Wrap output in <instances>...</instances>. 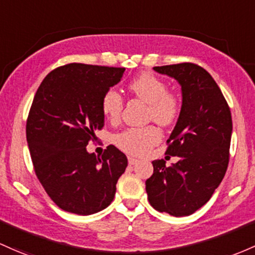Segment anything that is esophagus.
<instances>
[{"label": "esophagus", "mask_w": 255, "mask_h": 255, "mask_svg": "<svg viewBox=\"0 0 255 255\" xmlns=\"http://www.w3.org/2000/svg\"><path fill=\"white\" fill-rule=\"evenodd\" d=\"M139 162V159H136V158H134V157H132V156H129V157H128V163L129 164H136Z\"/></svg>", "instance_id": "1"}]
</instances>
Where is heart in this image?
Instances as JSON below:
<instances>
[{"mask_svg": "<svg viewBox=\"0 0 255 255\" xmlns=\"http://www.w3.org/2000/svg\"><path fill=\"white\" fill-rule=\"evenodd\" d=\"M130 93L149 105L147 116L162 127H169L178 120L180 114V100L169 93L168 87L161 78L144 72L135 77L128 86ZM123 100L119 92L109 89L102 98V111L110 122L116 123L121 119ZM161 132L155 126L144 128H128L115 136L114 141L119 149L130 155H142L159 141Z\"/></svg>", "mask_w": 255, "mask_h": 255, "instance_id": "obj_1", "label": "heart"}]
</instances>
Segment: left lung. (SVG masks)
I'll return each instance as SVG.
<instances>
[{
    "label": "left lung",
    "instance_id": "left-lung-1",
    "mask_svg": "<svg viewBox=\"0 0 255 255\" xmlns=\"http://www.w3.org/2000/svg\"><path fill=\"white\" fill-rule=\"evenodd\" d=\"M181 87L180 114L170 133L167 153L179 161L152 162L145 181L147 200L156 211L173 217L195 213L212 197L229 164L232 120L230 108L213 77L192 63L155 66Z\"/></svg>",
    "mask_w": 255,
    "mask_h": 255
}]
</instances>
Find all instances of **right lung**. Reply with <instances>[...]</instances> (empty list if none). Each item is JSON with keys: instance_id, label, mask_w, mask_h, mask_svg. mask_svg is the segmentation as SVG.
<instances>
[{"instance_id": "right-lung-1", "label": "right lung", "mask_w": 255, "mask_h": 255, "mask_svg": "<svg viewBox=\"0 0 255 255\" xmlns=\"http://www.w3.org/2000/svg\"><path fill=\"white\" fill-rule=\"evenodd\" d=\"M125 70L68 64L50 71L33 98L26 121L33 168L53 202L70 213L105 209L128 164L114 145L102 157L86 149L104 126L102 98L121 81Z\"/></svg>"}]
</instances>
